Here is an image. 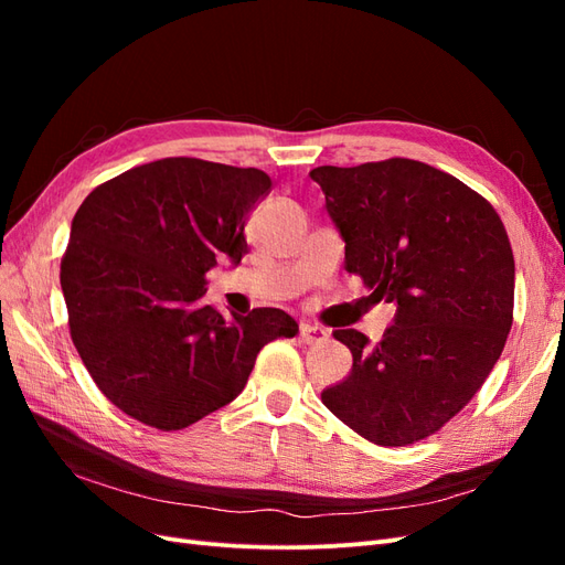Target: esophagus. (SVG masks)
Here are the masks:
<instances>
[{"mask_svg":"<svg viewBox=\"0 0 565 565\" xmlns=\"http://www.w3.org/2000/svg\"><path fill=\"white\" fill-rule=\"evenodd\" d=\"M299 337L303 344H320V341H324L330 337V332L320 328V324H311V322H301L299 328Z\"/></svg>","mask_w":565,"mask_h":565,"instance_id":"obj_1","label":"esophagus"}]
</instances>
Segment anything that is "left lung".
Masks as SVG:
<instances>
[{"label":"left lung","instance_id":"obj_1","mask_svg":"<svg viewBox=\"0 0 565 565\" xmlns=\"http://www.w3.org/2000/svg\"><path fill=\"white\" fill-rule=\"evenodd\" d=\"M309 177L347 245V270L396 303L377 344L334 330L353 367L322 403L377 446H409L452 419L502 355L516 276L504 224L469 185L417 160Z\"/></svg>","mask_w":565,"mask_h":565}]
</instances>
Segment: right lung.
<instances>
[{"mask_svg": "<svg viewBox=\"0 0 565 565\" xmlns=\"http://www.w3.org/2000/svg\"><path fill=\"white\" fill-rule=\"evenodd\" d=\"M270 188L254 167L164 158L79 204L61 262L71 337L129 417L185 429L235 401L268 341L299 332L280 309L224 318L202 301L204 276L247 254L245 221Z\"/></svg>", "mask_w": 565, "mask_h": 565, "instance_id": "obj_1", "label": "right lung"}]
</instances>
